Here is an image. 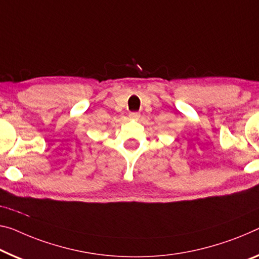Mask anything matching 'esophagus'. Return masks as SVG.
<instances>
[{
	"label": "esophagus",
	"mask_w": 259,
	"mask_h": 259,
	"mask_svg": "<svg viewBox=\"0 0 259 259\" xmlns=\"http://www.w3.org/2000/svg\"><path fill=\"white\" fill-rule=\"evenodd\" d=\"M130 119H132V120H139V119H140V113L138 112L130 113Z\"/></svg>",
	"instance_id": "esophagus-1"
}]
</instances>
